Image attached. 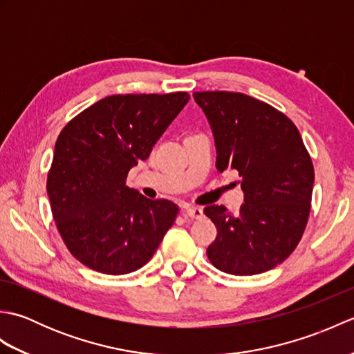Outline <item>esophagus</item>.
Returning a JSON list of instances; mask_svg holds the SVG:
<instances>
[{"instance_id":"obj_1","label":"esophagus","mask_w":354,"mask_h":354,"mask_svg":"<svg viewBox=\"0 0 354 354\" xmlns=\"http://www.w3.org/2000/svg\"><path fill=\"white\" fill-rule=\"evenodd\" d=\"M185 216L192 217V219H202V216H204V209H202L201 207L190 205L185 208Z\"/></svg>"}]
</instances>
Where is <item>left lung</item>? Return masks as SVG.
Returning <instances> with one entry per match:
<instances>
[{
  "mask_svg": "<svg viewBox=\"0 0 354 354\" xmlns=\"http://www.w3.org/2000/svg\"><path fill=\"white\" fill-rule=\"evenodd\" d=\"M216 141V169L242 176L245 204L204 208L217 228L207 255L232 275H254L295 251L310 214L315 170L297 126L281 111L242 93L193 94Z\"/></svg>",
  "mask_w": 354,
  "mask_h": 354,
  "instance_id": "left-lung-1",
  "label": "left lung"
}]
</instances>
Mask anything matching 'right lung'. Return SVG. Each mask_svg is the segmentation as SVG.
Returning <instances> with one entry per match:
<instances>
[{
	"mask_svg": "<svg viewBox=\"0 0 354 354\" xmlns=\"http://www.w3.org/2000/svg\"><path fill=\"white\" fill-rule=\"evenodd\" d=\"M189 99V93L109 95L59 133L47 193L59 234L82 265L123 275L152 259L179 207L145 198L126 178Z\"/></svg>",
	"mask_w": 354,
	"mask_h": 354,
	"instance_id": "1",
	"label": "right lung"
}]
</instances>
